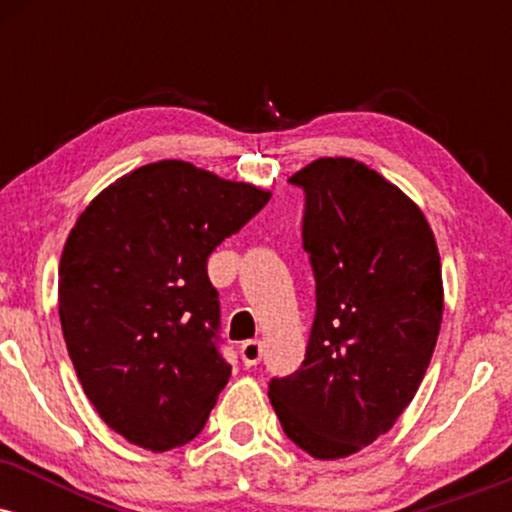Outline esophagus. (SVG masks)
<instances>
[{
    "instance_id": "1",
    "label": "esophagus",
    "mask_w": 512,
    "mask_h": 512,
    "mask_svg": "<svg viewBox=\"0 0 512 512\" xmlns=\"http://www.w3.org/2000/svg\"><path fill=\"white\" fill-rule=\"evenodd\" d=\"M240 358L245 366H257L262 358V342L260 339H250V342L240 344Z\"/></svg>"
}]
</instances>
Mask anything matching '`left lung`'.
Listing matches in <instances>:
<instances>
[{
  "label": "left lung",
  "instance_id": "8db88e82",
  "mask_svg": "<svg viewBox=\"0 0 512 512\" xmlns=\"http://www.w3.org/2000/svg\"><path fill=\"white\" fill-rule=\"evenodd\" d=\"M289 180L305 190L315 320L269 402L298 448L339 460L390 431L424 380L443 322L440 255L419 204L356 158H317Z\"/></svg>",
  "mask_w": 512,
  "mask_h": 512
}]
</instances>
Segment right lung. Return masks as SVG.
<instances>
[{
  "label": "right lung",
  "mask_w": 512,
  "mask_h": 512,
  "mask_svg": "<svg viewBox=\"0 0 512 512\" xmlns=\"http://www.w3.org/2000/svg\"><path fill=\"white\" fill-rule=\"evenodd\" d=\"M269 197L168 158L117 178L69 231L57 284L64 342L86 397L132 445L178 448L207 424L231 378L207 257Z\"/></svg>",
  "instance_id": "add662e5"
}]
</instances>
